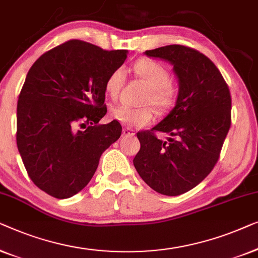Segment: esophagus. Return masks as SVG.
Here are the masks:
<instances>
[{"instance_id": "esophagus-1", "label": "esophagus", "mask_w": 258, "mask_h": 258, "mask_svg": "<svg viewBox=\"0 0 258 258\" xmlns=\"http://www.w3.org/2000/svg\"><path fill=\"white\" fill-rule=\"evenodd\" d=\"M134 130L130 128V127H124L122 128V136L124 137H127V136H134Z\"/></svg>"}]
</instances>
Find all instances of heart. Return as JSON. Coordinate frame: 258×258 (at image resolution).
Segmentation results:
<instances>
[{
	"label": "heart",
	"instance_id": "b5f03b06",
	"mask_svg": "<svg viewBox=\"0 0 258 258\" xmlns=\"http://www.w3.org/2000/svg\"><path fill=\"white\" fill-rule=\"evenodd\" d=\"M134 74L146 83L150 91L145 97L144 103H151L158 110L164 111L175 99V86L172 83V75L168 68L161 61L143 58L134 64ZM126 70L124 67L115 68L107 76L105 82V91L107 96L115 99L126 83ZM153 111L151 107H131L120 104L111 110V118L130 127H144L153 120Z\"/></svg>",
	"mask_w": 258,
	"mask_h": 258
}]
</instances>
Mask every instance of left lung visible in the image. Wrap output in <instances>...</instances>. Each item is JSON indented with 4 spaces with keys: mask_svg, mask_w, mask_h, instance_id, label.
<instances>
[{
    "mask_svg": "<svg viewBox=\"0 0 258 258\" xmlns=\"http://www.w3.org/2000/svg\"><path fill=\"white\" fill-rule=\"evenodd\" d=\"M145 55L173 64L179 94L164 120L137 133L140 151L133 164L152 189L176 197L198 186L219 160L231 125L230 91L216 65L198 50L173 44ZM158 132L169 134L167 142Z\"/></svg>",
    "mask_w": 258,
    "mask_h": 258,
    "instance_id": "1",
    "label": "left lung"
}]
</instances>
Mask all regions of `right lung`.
<instances>
[{
    "mask_svg": "<svg viewBox=\"0 0 258 258\" xmlns=\"http://www.w3.org/2000/svg\"><path fill=\"white\" fill-rule=\"evenodd\" d=\"M126 57L127 50L71 39L29 70L17 101L16 141L29 177L46 194L68 199L81 191L103 152L120 138V122H98L107 112V76Z\"/></svg>",
    "mask_w": 258,
    "mask_h": 258,
    "instance_id": "right-lung-1",
    "label": "right lung"
}]
</instances>
